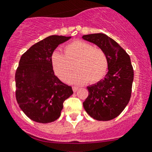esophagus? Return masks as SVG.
<instances>
[{"instance_id": "obj_1", "label": "esophagus", "mask_w": 152, "mask_h": 152, "mask_svg": "<svg viewBox=\"0 0 152 152\" xmlns=\"http://www.w3.org/2000/svg\"><path fill=\"white\" fill-rule=\"evenodd\" d=\"M79 89V87H76V86H73L72 87V90H73L74 92H76V91H77V90Z\"/></svg>"}]
</instances>
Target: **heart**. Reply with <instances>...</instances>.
I'll return each instance as SVG.
<instances>
[{
	"instance_id": "obj_1",
	"label": "heart",
	"mask_w": 152,
	"mask_h": 152,
	"mask_svg": "<svg viewBox=\"0 0 152 152\" xmlns=\"http://www.w3.org/2000/svg\"><path fill=\"white\" fill-rule=\"evenodd\" d=\"M55 73L60 79H69L72 83H97L103 78L108 69V60L102 49L83 41H75L63 49V54L55 52L51 57ZM76 68H75V67Z\"/></svg>"
}]
</instances>
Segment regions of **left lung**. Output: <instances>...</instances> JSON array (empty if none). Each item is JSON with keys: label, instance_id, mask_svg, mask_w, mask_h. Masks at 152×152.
I'll return each mask as SVG.
<instances>
[{"label": "left lung", "instance_id": "obj_1", "mask_svg": "<svg viewBox=\"0 0 152 152\" xmlns=\"http://www.w3.org/2000/svg\"><path fill=\"white\" fill-rule=\"evenodd\" d=\"M83 39L97 45L108 60V72L104 80L88 87L83 107L95 120H112L124 110L131 98L134 76L131 60L125 50L106 34H87Z\"/></svg>", "mask_w": 152, "mask_h": 152}]
</instances>
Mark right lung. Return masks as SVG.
<instances>
[{
	"label": "right lung",
	"mask_w": 152,
	"mask_h": 152,
	"mask_svg": "<svg viewBox=\"0 0 152 152\" xmlns=\"http://www.w3.org/2000/svg\"><path fill=\"white\" fill-rule=\"evenodd\" d=\"M71 37L51 35L21 56L15 72V98L20 109L34 121L53 122L59 118L63 102L73 94L71 86L54 75L51 57L58 45Z\"/></svg>",
	"instance_id": "1"
}]
</instances>
